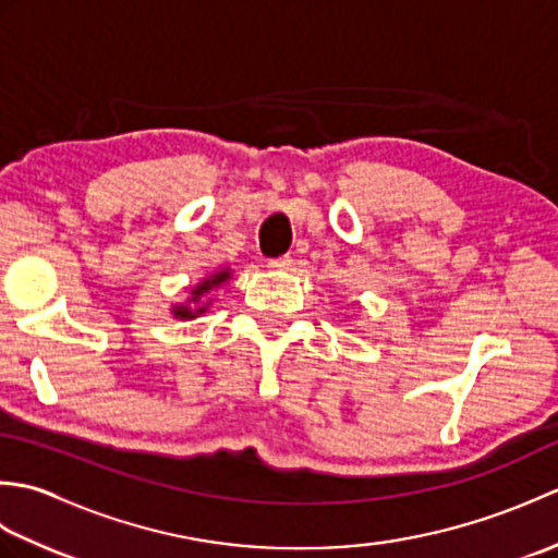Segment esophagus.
<instances>
[{
	"instance_id": "obj_1",
	"label": "esophagus",
	"mask_w": 558,
	"mask_h": 558,
	"mask_svg": "<svg viewBox=\"0 0 558 558\" xmlns=\"http://www.w3.org/2000/svg\"><path fill=\"white\" fill-rule=\"evenodd\" d=\"M268 268H270V270H278V272H288V270H292V258H290V256L270 258V260H268Z\"/></svg>"
}]
</instances>
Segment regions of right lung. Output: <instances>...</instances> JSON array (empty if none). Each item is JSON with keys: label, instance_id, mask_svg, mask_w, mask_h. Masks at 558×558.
I'll use <instances>...</instances> for the list:
<instances>
[{"label": "right lung", "instance_id": "1", "mask_svg": "<svg viewBox=\"0 0 558 558\" xmlns=\"http://www.w3.org/2000/svg\"><path fill=\"white\" fill-rule=\"evenodd\" d=\"M232 278V268H218L213 270L210 276H206L201 282H196V286L192 288V292H189L186 302H180V304H172L170 314L174 318H182V322H192V318L206 314L208 306L213 300H208V294L216 290V288H222L225 282H228Z\"/></svg>", "mask_w": 558, "mask_h": 558}]
</instances>
